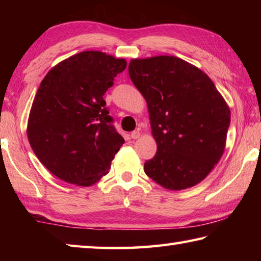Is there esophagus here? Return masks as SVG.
Returning a JSON list of instances; mask_svg holds the SVG:
<instances>
[{"instance_id":"obj_1","label":"esophagus","mask_w":261,"mask_h":261,"mask_svg":"<svg viewBox=\"0 0 261 261\" xmlns=\"http://www.w3.org/2000/svg\"><path fill=\"white\" fill-rule=\"evenodd\" d=\"M130 137H131V139H138L139 137H140V131H139V129L132 131Z\"/></svg>"}]
</instances>
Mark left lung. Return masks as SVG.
<instances>
[{
    "instance_id": "8db88e82",
    "label": "left lung",
    "mask_w": 261,
    "mask_h": 261,
    "mask_svg": "<svg viewBox=\"0 0 261 261\" xmlns=\"http://www.w3.org/2000/svg\"><path fill=\"white\" fill-rule=\"evenodd\" d=\"M129 76L146 100L156 154L144 165L168 190L200 183L222 156L230 110L206 73L175 56L132 60Z\"/></svg>"
}]
</instances>
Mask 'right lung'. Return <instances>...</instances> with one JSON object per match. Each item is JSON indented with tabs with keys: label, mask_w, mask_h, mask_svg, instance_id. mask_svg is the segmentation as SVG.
I'll return each mask as SVG.
<instances>
[{
	"label": "right lung",
	"mask_w": 261,
	"mask_h": 261,
	"mask_svg": "<svg viewBox=\"0 0 261 261\" xmlns=\"http://www.w3.org/2000/svg\"><path fill=\"white\" fill-rule=\"evenodd\" d=\"M126 61L88 50L60 62L43 78L28 123L40 162L70 184L90 187L107 175L124 144L113 126L103 95Z\"/></svg>",
	"instance_id": "right-lung-1"
}]
</instances>
